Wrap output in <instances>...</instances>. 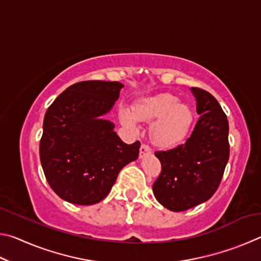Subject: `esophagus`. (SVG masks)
Masks as SVG:
<instances>
[{"label":"esophagus","instance_id":"34e87169","mask_svg":"<svg viewBox=\"0 0 261 261\" xmlns=\"http://www.w3.org/2000/svg\"><path fill=\"white\" fill-rule=\"evenodd\" d=\"M151 153H152V149H151V147L148 146V145H146V144L141 145L140 149H139V158L140 159L145 158V156L148 155V154H151Z\"/></svg>","mask_w":261,"mask_h":261}]
</instances>
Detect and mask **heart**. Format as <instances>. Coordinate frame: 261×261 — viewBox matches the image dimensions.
<instances>
[{"label": "heart", "mask_w": 261, "mask_h": 261, "mask_svg": "<svg viewBox=\"0 0 261 261\" xmlns=\"http://www.w3.org/2000/svg\"><path fill=\"white\" fill-rule=\"evenodd\" d=\"M121 123L127 129L137 130V122H152L151 139L160 147H173L180 143L191 129L193 114L187 105L179 103L177 96L160 94L145 99L135 106L134 115L121 109Z\"/></svg>", "instance_id": "b5f03b06"}]
</instances>
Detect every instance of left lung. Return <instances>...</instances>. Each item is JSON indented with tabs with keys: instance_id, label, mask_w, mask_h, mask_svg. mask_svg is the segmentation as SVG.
Returning <instances> with one entry per match:
<instances>
[{
	"instance_id": "left-lung-1",
	"label": "left lung",
	"mask_w": 261,
	"mask_h": 261,
	"mask_svg": "<svg viewBox=\"0 0 261 261\" xmlns=\"http://www.w3.org/2000/svg\"><path fill=\"white\" fill-rule=\"evenodd\" d=\"M200 115L191 136L169 151L155 152L161 174L153 193L162 206L183 212L202 204L213 196L222 179L229 159V124L213 95L191 87Z\"/></svg>"
}]
</instances>
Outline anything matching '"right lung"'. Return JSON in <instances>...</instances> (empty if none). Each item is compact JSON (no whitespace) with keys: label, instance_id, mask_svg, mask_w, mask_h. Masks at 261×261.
<instances>
[{"label":"right lung","instance_id":"add662e5","mask_svg":"<svg viewBox=\"0 0 261 261\" xmlns=\"http://www.w3.org/2000/svg\"><path fill=\"white\" fill-rule=\"evenodd\" d=\"M122 87L118 82H79L47 109L40 161L48 184L63 200L76 205L101 201L122 168L138 158L139 141L123 143L114 123L101 118Z\"/></svg>","mask_w":261,"mask_h":261}]
</instances>
